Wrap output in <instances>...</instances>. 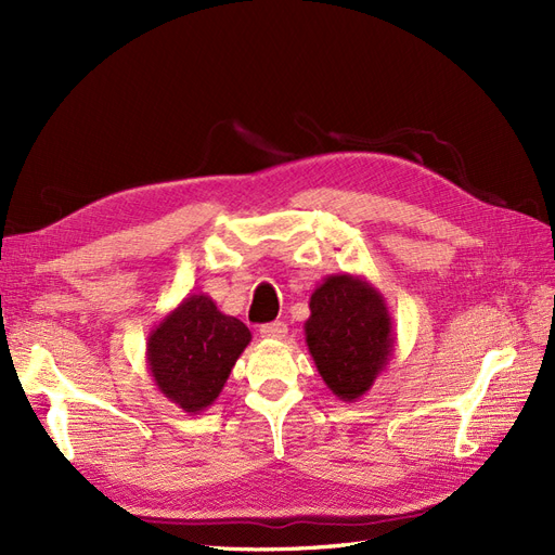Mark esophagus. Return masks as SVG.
Masks as SVG:
<instances>
[{
    "instance_id": "obj_1",
    "label": "esophagus",
    "mask_w": 555,
    "mask_h": 555,
    "mask_svg": "<svg viewBox=\"0 0 555 555\" xmlns=\"http://www.w3.org/2000/svg\"><path fill=\"white\" fill-rule=\"evenodd\" d=\"M259 333H261V338H266V340H282L284 335H287V324H284V322L263 324L259 328Z\"/></svg>"
}]
</instances>
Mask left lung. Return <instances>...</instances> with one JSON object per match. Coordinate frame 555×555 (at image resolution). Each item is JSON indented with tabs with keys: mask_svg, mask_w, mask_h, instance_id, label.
Instances as JSON below:
<instances>
[{
	"mask_svg": "<svg viewBox=\"0 0 555 555\" xmlns=\"http://www.w3.org/2000/svg\"><path fill=\"white\" fill-rule=\"evenodd\" d=\"M306 343L333 396L357 402L393 359L396 333L384 296L361 275H326L310 296Z\"/></svg>",
	"mask_w": 555,
	"mask_h": 555,
	"instance_id": "1",
	"label": "left lung"
}]
</instances>
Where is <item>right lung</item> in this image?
Returning <instances> with one entry per match:
<instances>
[{"label":"right lung","instance_id":"right-lung-1","mask_svg":"<svg viewBox=\"0 0 555 555\" xmlns=\"http://www.w3.org/2000/svg\"><path fill=\"white\" fill-rule=\"evenodd\" d=\"M249 340L241 319L217 310L208 294H190L150 331L147 371L164 398L198 414L222 393Z\"/></svg>","mask_w":555,"mask_h":555}]
</instances>
